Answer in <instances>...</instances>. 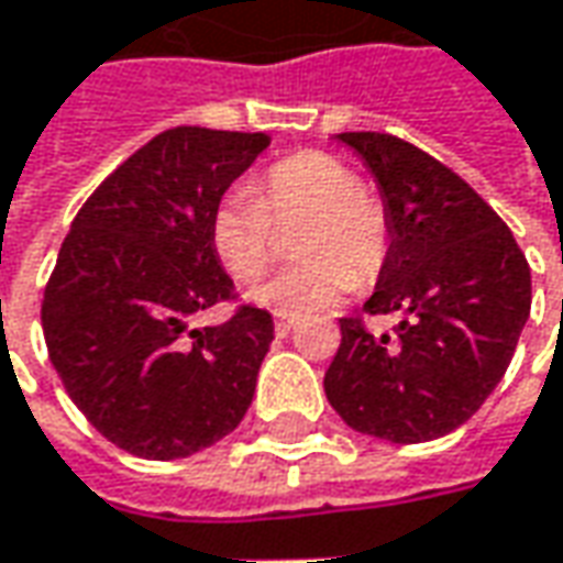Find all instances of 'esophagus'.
Wrapping results in <instances>:
<instances>
[{
	"label": "esophagus",
	"instance_id": "esophagus-1",
	"mask_svg": "<svg viewBox=\"0 0 563 563\" xmlns=\"http://www.w3.org/2000/svg\"><path fill=\"white\" fill-rule=\"evenodd\" d=\"M274 330H277V336H289V330H292V318L277 314V320H274Z\"/></svg>",
	"mask_w": 563,
	"mask_h": 563
}]
</instances>
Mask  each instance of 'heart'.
I'll return each mask as SVG.
<instances>
[{"label":"heart","mask_w":563,"mask_h":563,"mask_svg":"<svg viewBox=\"0 0 563 563\" xmlns=\"http://www.w3.org/2000/svg\"><path fill=\"white\" fill-rule=\"evenodd\" d=\"M301 223L292 243L299 264L249 289V301L274 314L305 318L336 308L358 280H374L389 258L393 223L371 186L342 158L318 148L286 155L264 170L258 196L236 189L214 205L208 240L233 280L262 277L274 255V230Z\"/></svg>","instance_id":"1"}]
</instances>
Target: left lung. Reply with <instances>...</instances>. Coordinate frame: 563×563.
Here are the masks:
<instances>
[{
    "instance_id": "1",
    "label": "left lung",
    "mask_w": 563,
    "mask_h": 563,
    "mask_svg": "<svg viewBox=\"0 0 563 563\" xmlns=\"http://www.w3.org/2000/svg\"><path fill=\"white\" fill-rule=\"evenodd\" d=\"M374 174L393 223L367 314H401L396 336L342 318L323 389L364 437H445L489 398L530 318V264L511 230L452 167L389 133H336Z\"/></svg>"
}]
</instances>
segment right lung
Listing matches in <instances>:
<instances>
[{"instance_id":"right-lung-1","label":"right lung","mask_w":563,"mask_h":563,"mask_svg":"<svg viewBox=\"0 0 563 563\" xmlns=\"http://www.w3.org/2000/svg\"><path fill=\"white\" fill-rule=\"evenodd\" d=\"M267 146V133L165 130L70 223L43 296V336L70 401L130 455H196L252 405L271 314L243 305L218 327L192 320L233 299L208 221Z\"/></svg>"}]
</instances>
